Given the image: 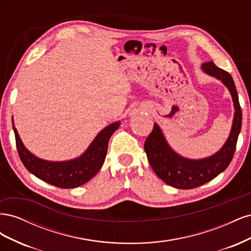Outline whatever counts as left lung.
Masks as SVG:
<instances>
[{
    "instance_id": "1",
    "label": "left lung",
    "mask_w": 251,
    "mask_h": 251,
    "mask_svg": "<svg viewBox=\"0 0 251 251\" xmlns=\"http://www.w3.org/2000/svg\"><path fill=\"white\" fill-rule=\"evenodd\" d=\"M202 69L211 76L221 79L232 96L235 113L231 132L224 147L214 156L201 160L182 158L169 147L156 124L144 142V151L155 174L166 184L180 189H191L207 183L229 165L242 126V110L231 75L217 67L214 62L204 63Z\"/></svg>"
}]
</instances>
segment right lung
<instances>
[{
	"label": "right lung",
	"instance_id": "add662e5",
	"mask_svg": "<svg viewBox=\"0 0 251 251\" xmlns=\"http://www.w3.org/2000/svg\"><path fill=\"white\" fill-rule=\"evenodd\" d=\"M118 126L119 123H114L103 128L91 143L85 154L66 162H51L35 157L23 146L14 126L13 131L19 156L30 173L51 185L60 188H74L85 184L100 170L107 155L109 139Z\"/></svg>",
	"mask_w": 251,
	"mask_h": 251
}]
</instances>
